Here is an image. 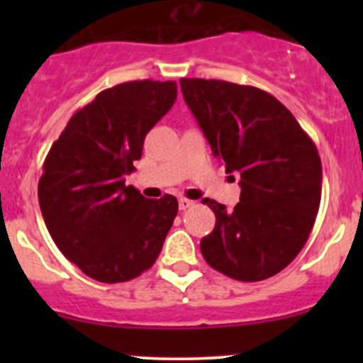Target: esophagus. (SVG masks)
<instances>
[{"label":"esophagus","instance_id":"34e87169","mask_svg":"<svg viewBox=\"0 0 363 363\" xmlns=\"http://www.w3.org/2000/svg\"><path fill=\"white\" fill-rule=\"evenodd\" d=\"M191 207H195V202H193V200H188V199L179 200V208H181V211H188V208Z\"/></svg>","mask_w":363,"mask_h":363}]
</instances>
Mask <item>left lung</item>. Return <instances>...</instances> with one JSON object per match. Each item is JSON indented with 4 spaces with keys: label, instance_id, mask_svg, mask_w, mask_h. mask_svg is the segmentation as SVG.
Instances as JSON below:
<instances>
[{
    "label": "left lung",
    "instance_id": "1",
    "mask_svg": "<svg viewBox=\"0 0 363 363\" xmlns=\"http://www.w3.org/2000/svg\"><path fill=\"white\" fill-rule=\"evenodd\" d=\"M182 96L226 174L240 175V202L214 211L200 242L205 262L232 279L255 283L286 269L316 221L321 160L294 113L267 91L226 80L181 79Z\"/></svg>",
    "mask_w": 363,
    "mask_h": 363
}]
</instances>
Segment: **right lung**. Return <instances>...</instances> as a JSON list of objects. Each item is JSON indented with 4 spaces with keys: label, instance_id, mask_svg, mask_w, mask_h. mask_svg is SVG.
Here are the masks:
<instances>
[{
    "label": "right lung",
    "instance_id": "obj_1",
    "mask_svg": "<svg viewBox=\"0 0 363 363\" xmlns=\"http://www.w3.org/2000/svg\"><path fill=\"white\" fill-rule=\"evenodd\" d=\"M177 98L174 80H131L77 111L50 147L38 181L43 221L60 251L100 283H124L155 265L179 203L149 200L124 177L144 138Z\"/></svg>",
    "mask_w": 363,
    "mask_h": 363
}]
</instances>
